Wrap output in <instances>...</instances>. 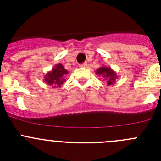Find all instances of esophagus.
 <instances>
[{"label":"esophagus","mask_w":161,"mask_h":161,"mask_svg":"<svg viewBox=\"0 0 161 161\" xmlns=\"http://www.w3.org/2000/svg\"><path fill=\"white\" fill-rule=\"evenodd\" d=\"M80 68H85V67H87V63L81 64H80Z\"/></svg>","instance_id":"obj_1"}]
</instances>
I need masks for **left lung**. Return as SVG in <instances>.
Listing matches in <instances>:
<instances>
[{"mask_svg": "<svg viewBox=\"0 0 161 161\" xmlns=\"http://www.w3.org/2000/svg\"><path fill=\"white\" fill-rule=\"evenodd\" d=\"M96 74L99 75V76H102L108 85H114L116 81V80L118 79L117 73L110 67L102 66L101 68L97 69Z\"/></svg>", "mask_w": 161, "mask_h": 161, "instance_id": "8db88e82", "label": "left lung"}]
</instances>
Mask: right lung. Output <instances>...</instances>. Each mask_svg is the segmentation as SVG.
<instances>
[{"instance_id": "1", "label": "right lung", "mask_w": 161, "mask_h": 161, "mask_svg": "<svg viewBox=\"0 0 161 161\" xmlns=\"http://www.w3.org/2000/svg\"><path fill=\"white\" fill-rule=\"evenodd\" d=\"M68 73V71L65 69L62 64H57L44 76V82L52 88L60 87L65 81L64 77Z\"/></svg>"}]
</instances>
